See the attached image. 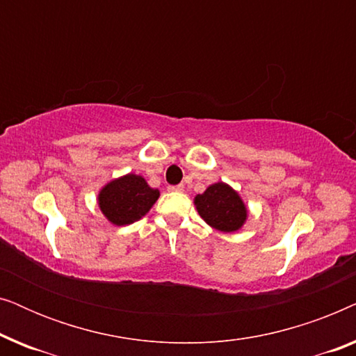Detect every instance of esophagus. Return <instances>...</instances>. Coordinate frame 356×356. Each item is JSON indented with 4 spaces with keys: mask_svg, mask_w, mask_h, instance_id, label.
Returning <instances> with one entry per match:
<instances>
[{
    "mask_svg": "<svg viewBox=\"0 0 356 356\" xmlns=\"http://www.w3.org/2000/svg\"><path fill=\"white\" fill-rule=\"evenodd\" d=\"M183 189H184L183 184H175V186H168V191H172V193H181Z\"/></svg>",
    "mask_w": 356,
    "mask_h": 356,
    "instance_id": "1",
    "label": "esophagus"
}]
</instances>
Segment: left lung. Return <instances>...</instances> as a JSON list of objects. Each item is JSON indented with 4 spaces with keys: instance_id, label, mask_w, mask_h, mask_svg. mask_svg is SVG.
Here are the masks:
<instances>
[{
    "instance_id": "left-lung-1",
    "label": "left lung",
    "mask_w": 356,
    "mask_h": 356,
    "mask_svg": "<svg viewBox=\"0 0 356 356\" xmlns=\"http://www.w3.org/2000/svg\"><path fill=\"white\" fill-rule=\"evenodd\" d=\"M199 216L218 232L240 230L248 218V209L235 189L227 183L211 184L202 194L194 197Z\"/></svg>"
}]
</instances>
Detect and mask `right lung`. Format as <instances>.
Returning <instances> with one entry per match:
<instances>
[{"instance_id": "1", "label": "right lung", "mask_w": 356, "mask_h": 356, "mask_svg": "<svg viewBox=\"0 0 356 356\" xmlns=\"http://www.w3.org/2000/svg\"><path fill=\"white\" fill-rule=\"evenodd\" d=\"M160 196L140 175L128 173L111 179L99 193V207L113 225H129L150 211Z\"/></svg>"}]
</instances>
